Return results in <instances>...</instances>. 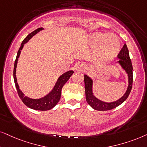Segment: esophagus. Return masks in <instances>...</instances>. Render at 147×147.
<instances>
[{
	"instance_id": "34e87169",
	"label": "esophagus",
	"mask_w": 147,
	"mask_h": 147,
	"mask_svg": "<svg viewBox=\"0 0 147 147\" xmlns=\"http://www.w3.org/2000/svg\"><path fill=\"white\" fill-rule=\"evenodd\" d=\"M75 67H76V68H77V69H79V70H83V69H85V68L86 67V66H85V64H84V63L79 62H78L77 64H76Z\"/></svg>"
}]
</instances>
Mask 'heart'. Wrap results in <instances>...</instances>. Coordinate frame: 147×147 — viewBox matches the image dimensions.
Here are the masks:
<instances>
[{"instance_id":"heart-1","label":"heart","mask_w":147,"mask_h":147,"mask_svg":"<svg viewBox=\"0 0 147 147\" xmlns=\"http://www.w3.org/2000/svg\"><path fill=\"white\" fill-rule=\"evenodd\" d=\"M89 44L96 48V56L103 60H109L117 55L120 49L119 38L113 34L95 32L89 37Z\"/></svg>"}]
</instances>
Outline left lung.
I'll return each instance as SVG.
<instances>
[{"label":"left lung","mask_w":147,"mask_h":147,"mask_svg":"<svg viewBox=\"0 0 147 147\" xmlns=\"http://www.w3.org/2000/svg\"><path fill=\"white\" fill-rule=\"evenodd\" d=\"M117 57L119 61L117 62L121 66V68L125 70L127 75L128 77V86L127 90L124 95L118 99L116 101L112 102H105L98 99L93 94V80L92 79L87 76L84 75V81H85V97H86V101L88 105L90 106L92 109H95L96 111H109L111 109H115L118 106L121 105L125 100L127 99L129 96L131 90L133 83V67L130 58H129V51H128L127 47L125 44L123 48L121 50L119 53L118 54Z\"/></svg>","instance_id":"left-lung-1"}]
</instances>
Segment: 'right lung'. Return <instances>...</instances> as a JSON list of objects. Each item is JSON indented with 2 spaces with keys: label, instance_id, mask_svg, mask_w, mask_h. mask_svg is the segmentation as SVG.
<instances>
[{
  "label": "right lung",
  "instance_id": "1",
  "mask_svg": "<svg viewBox=\"0 0 147 147\" xmlns=\"http://www.w3.org/2000/svg\"><path fill=\"white\" fill-rule=\"evenodd\" d=\"M42 30H44L43 28H39L35 30L30 34H29L28 36L24 38V40L22 41L21 46H20L19 50L18 51V54L15 61L14 64V69H13V78H14V82L16 85L17 91H18V94L19 95L20 99L23 102L24 105L27 106L28 107L30 108V109H34V110L37 111H48L50 109H53L55 105H57L59 100H60L61 97V92H62V88L64 86V85L67 82V81L70 79L72 74L74 73L73 70H68V71L64 72L62 75L60 76L58 79L57 80L56 83L52 89V90L50 92L49 94H47L44 97L40 98L39 99H32L28 96L24 95L23 92L20 90L18 83H17V77H16V68L17 64H18V58H19L20 53H21L22 49H23L24 44H26L28 40L30 39L33 36L37 34L38 32H40Z\"/></svg>",
  "mask_w": 147,
  "mask_h": 147
}]
</instances>
